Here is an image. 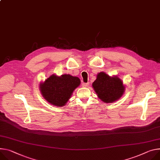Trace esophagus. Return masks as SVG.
I'll use <instances>...</instances> for the list:
<instances>
[{"instance_id": "obj_1", "label": "esophagus", "mask_w": 160, "mask_h": 160, "mask_svg": "<svg viewBox=\"0 0 160 160\" xmlns=\"http://www.w3.org/2000/svg\"><path fill=\"white\" fill-rule=\"evenodd\" d=\"M89 83H83V82L82 83V87H83V88H87V87L89 85Z\"/></svg>"}]
</instances>
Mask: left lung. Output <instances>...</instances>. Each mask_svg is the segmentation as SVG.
Listing matches in <instances>:
<instances>
[{
    "mask_svg": "<svg viewBox=\"0 0 160 160\" xmlns=\"http://www.w3.org/2000/svg\"><path fill=\"white\" fill-rule=\"evenodd\" d=\"M92 88L98 97L103 103H110L119 99L124 93L125 85L118 76H109L105 72L97 75Z\"/></svg>",
    "mask_w": 160,
    "mask_h": 160,
    "instance_id": "1",
    "label": "left lung"
}]
</instances>
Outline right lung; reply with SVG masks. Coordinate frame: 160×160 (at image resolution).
Wrapping results in <instances>:
<instances>
[{
	"label": "right lung",
	"instance_id": "1",
	"mask_svg": "<svg viewBox=\"0 0 160 160\" xmlns=\"http://www.w3.org/2000/svg\"><path fill=\"white\" fill-rule=\"evenodd\" d=\"M80 85L77 77L69 74L57 76L52 74L39 84L42 97L55 107H64L71 98L72 92Z\"/></svg>",
	"mask_w": 160,
	"mask_h": 160
}]
</instances>
